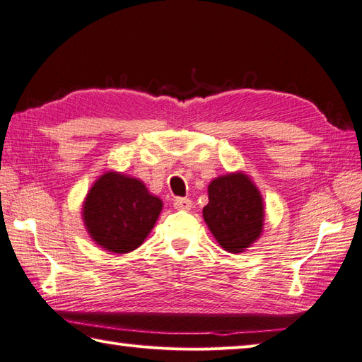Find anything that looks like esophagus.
<instances>
[{"label":"esophagus","mask_w":362,"mask_h":362,"mask_svg":"<svg viewBox=\"0 0 362 362\" xmlns=\"http://www.w3.org/2000/svg\"><path fill=\"white\" fill-rule=\"evenodd\" d=\"M174 209L175 210H189L191 209V201L187 197H177L174 201Z\"/></svg>","instance_id":"esophagus-1"}]
</instances>
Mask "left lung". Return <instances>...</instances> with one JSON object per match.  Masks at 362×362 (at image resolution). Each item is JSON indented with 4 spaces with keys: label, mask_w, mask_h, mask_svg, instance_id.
<instances>
[{
    "label": "left lung",
    "mask_w": 362,
    "mask_h": 362,
    "mask_svg": "<svg viewBox=\"0 0 362 362\" xmlns=\"http://www.w3.org/2000/svg\"><path fill=\"white\" fill-rule=\"evenodd\" d=\"M204 219L224 250L241 253L263 232L264 204L247 175L232 173L211 180Z\"/></svg>",
    "instance_id": "left-lung-1"
}]
</instances>
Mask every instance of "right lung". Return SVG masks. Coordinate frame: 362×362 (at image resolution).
I'll return each instance as SVG.
<instances>
[{
    "label": "right lung",
    "instance_id": "add662e5",
    "mask_svg": "<svg viewBox=\"0 0 362 362\" xmlns=\"http://www.w3.org/2000/svg\"><path fill=\"white\" fill-rule=\"evenodd\" d=\"M163 202L144 183L119 173H105L93 183L82 219L98 245L112 253L132 252L156 226Z\"/></svg>",
    "mask_w": 362,
    "mask_h": 362
}]
</instances>
